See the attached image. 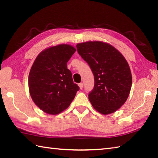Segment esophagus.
Wrapping results in <instances>:
<instances>
[{"label":"esophagus","instance_id":"obj_1","mask_svg":"<svg viewBox=\"0 0 158 158\" xmlns=\"http://www.w3.org/2000/svg\"><path fill=\"white\" fill-rule=\"evenodd\" d=\"M83 83H79V87L80 89H83Z\"/></svg>","mask_w":158,"mask_h":158}]
</instances>
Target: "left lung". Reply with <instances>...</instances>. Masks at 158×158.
I'll list each match as a JSON object with an SVG mask.
<instances>
[{
	"mask_svg": "<svg viewBox=\"0 0 158 158\" xmlns=\"http://www.w3.org/2000/svg\"><path fill=\"white\" fill-rule=\"evenodd\" d=\"M77 49L94 77V86L88 95L92 105L104 115L116 111L126 101L132 86L126 60L114 47L100 41L78 43Z\"/></svg>",
	"mask_w": 158,
	"mask_h": 158,
	"instance_id": "1",
	"label": "left lung"
}]
</instances>
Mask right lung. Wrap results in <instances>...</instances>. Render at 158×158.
Instances as JSON below:
<instances>
[{
  "mask_svg": "<svg viewBox=\"0 0 158 158\" xmlns=\"http://www.w3.org/2000/svg\"><path fill=\"white\" fill-rule=\"evenodd\" d=\"M75 51L70 45L52 47L40 53L31 67L30 94L36 105L47 113L56 115L68 108L79 91L66 65Z\"/></svg>",
  "mask_w": 158,
  "mask_h": 158,
  "instance_id": "add662e5",
  "label": "right lung"
}]
</instances>
